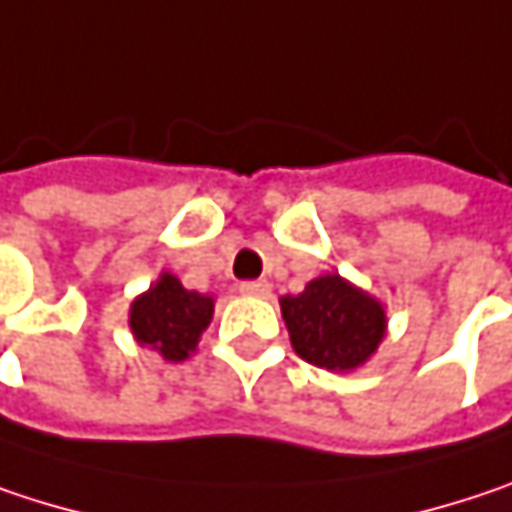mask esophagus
Segmentation results:
<instances>
[{
  "instance_id": "1",
  "label": "esophagus",
  "mask_w": 512,
  "mask_h": 512,
  "mask_svg": "<svg viewBox=\"0 0 512 512\" xmlns=\"http://www.w3.org/2000/svg\"><path fill=\"white\" fill-rule=\"evenodd\" d=\"M240 293L243 296H255V299H266L272 293V287H269V281H243Z\"/></svg>"
}]
</instances>
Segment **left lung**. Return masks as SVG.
<instances>
[{"instance_id": "8db88e82", "label": "left lung", "mask_w": 512, "mask_h": 512, "mask_svg": "<svg viewBox=\"0 0 512 512\" xmlns=\"http://www.w3.org/2000/svg\"><path fill=\"white\" fill-rule=\"evenodd\" d=\"M281 316L296 354L328 372L363 366L387 334L384 304L337 272L313 278L299 296H284Z\"/></svg>"}]
</instances>
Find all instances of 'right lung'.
<instances>
[{
  "label": "right lung",
  "instance_id": "add662e5",
  "mask_svg": "<svg viewBox=\"0 0 512 512\" xmlns=\"http://www.w3.org/2000/svg\"><path fill=\"white\" fill-rule=\"evenodd\" d=\"M210 319L213 296L184 290L169 272H163L143 296H137L128 313L134 340L155 349L169 363H181L196 351Z\"/></svg>",
  "mask_w": 512,
  "mask_h": 512
}]
</instances>
